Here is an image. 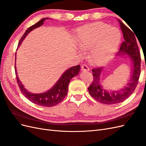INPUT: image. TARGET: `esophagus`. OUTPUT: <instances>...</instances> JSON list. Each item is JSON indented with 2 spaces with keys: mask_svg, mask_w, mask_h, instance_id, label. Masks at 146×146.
Segmentation results:
<instances>
[{
  "mask_svg": "<svg viewBox=\"0 0 146 146\" xmlns=\"http://www.w3.org/2000/svg\"><path fill=\"white\" fill-rule=\"evenodd\" d=\"M82 70H83V71H89L90 70V69L89 68H88V66L86 64H83L82 66Z\"/></svg>",
  "mask_w": 146,
  "mask_h": 146,
  "instance_id": "esophagus-1",
  "label": "esophagus"
}]
</instances>
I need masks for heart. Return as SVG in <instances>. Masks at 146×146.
<instances>
[{
	"label": "heart",
	"mask_w": 146,
	"mask_h": 146,
	"mask_svg": "<svg viewBox=\"0 0 146 146\" xmlns=\"http://www.w3.org/2000/svg\"><path fill=\"white\" fill-rule=\"evenodd\" d=\"M77 44L80 50H90V60L100 64L108 60L116 52L121 35L116 27L104 23L84 26L77 30Z\"/></svg>",
	"instance_id": "b5f03b06"
}]
</instances>
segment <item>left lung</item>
I'll return each mask as SVG.
<instances>
[{"label": "left lung", "instance_id": "1", "mask_svg": "<svg viewBox=\"0 0 146 146\" xmlns=\"http://www.w3.org/2000/svg\"><path fill=\"white\" fill-rule=\"evenodd\" d=\"M123 36L118 55L123 54L129 55L133 62V71L130 82L122 90L118 91H107L104 89L100 82V73L102 68L97 67L92 69L93 81L88 88L90 95L102 104L113 105L122 102L133 93L138 85L141 74V55L135 35L132 31L119 20Z\"/></svg>", "mask_w": 146, "mask_h": 146}]
</instances>
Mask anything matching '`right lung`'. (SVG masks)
I'll list each match as a JSON object with an SVG mask.
<instances>
[{
  "label": "right lung",
  "instance_id": "add662e5",
  "mask_svg": "<svg viewBox=\"0 0 146 146\" xmlns=\"http://www.w3.org/2000/svg\"><path fill=\"white\" fill-rule=\"evenodd\" d=\"M48 19V18H47V17L43 18L39 22H38L37 23L30 26V27L25 31V32L23 35V36L21 37L19 41L17 47H19V46L21 45V42H23L25 36H27L29 32H30L31 31L33 30V29H36L42 25L44 21ZM15 68L16 70V67ZM80 65L72 66V67L69 68L67 70H66L62 76H61L60 78L59 79L58 81L56 82V83L54 85V87L52 88L50 90L47 91V92L41 94H32L26 90L23 84H22L21 81L19 80L18 77L17 76V73H15L16 76V80L17 85H18L20 88L21 92L23 93V94H24L25 98H27V99H28L30 101L36 105L42 106V107H50L57 105L64 99L66 96L67 95L68 93V86L70 80H71L74 76H76L78 74V72L80 71Z\"/></svg>",
  "mask_w": 146,
  "mask_h": 146
}]
</instances>
